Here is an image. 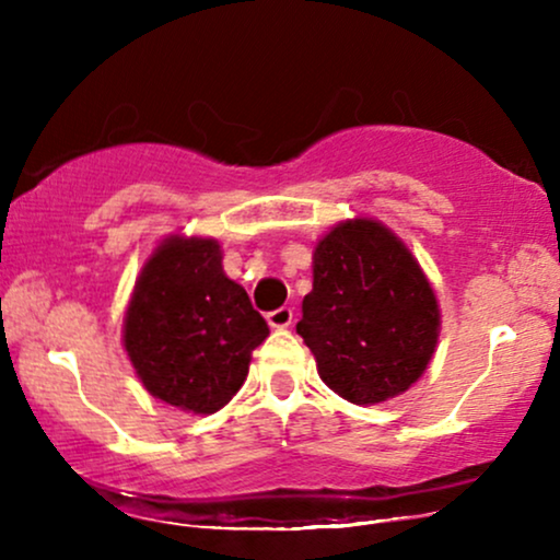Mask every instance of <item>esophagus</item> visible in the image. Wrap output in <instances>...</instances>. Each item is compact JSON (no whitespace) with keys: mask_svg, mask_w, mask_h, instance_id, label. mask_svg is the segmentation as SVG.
I'll return each mask as SVG.
<instances>
[{"mask_svg":"<svg viewBox=\"0 0 560 560\" xmlns=\"http://www.w3.org/2000/svg\"><path fill=\"white\" fill-rule=\"evenodd\" d=\"M266 318H268V326H271V329H287V326H292L294 313H292V307H279V311L268 313Z\"/></svg>","mask_w":560,"mask_h":560,"instance_id":"obj_1","label":"esophagus"}]
</instances>
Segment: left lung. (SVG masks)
<instances>
[{
	"label": "left lung",
	"instance_id": "obj_1",
	"mask_svg": "<svg viewBox=\"0 0 560 560\" xmlns=\"http://www.w3.org/2000/svg\"><path fill=\"white\" fill-rule=\"evenodd\" d=\"M298 334L326 387L376 405L419 382L440 337V305L419 260L384 223H337L313 253Z\"/></svg>",
	"mask_w": 560,
	"mask_h": 560
}]
</instances>
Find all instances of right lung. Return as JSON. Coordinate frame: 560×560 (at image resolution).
Instances as JSON below:
<instances>
[{
  "instance_id": "add662e5",
  "label": "right lung",
  "mask_w": 560,
  "mask_h": 560,
  "mask_svg": "<svg viewBox=\"0 0 560 560\" xmlns=\"http://www.w3.org/2000/svg\"><path fill=\"white\" fill-rule=\"evenodd\" d=\"M221 260L215 240L168 236L141 268L124 318V347L144 389L197 416L240 392L268 337L266 318Z\"/></svg>"
}]
</instances>
